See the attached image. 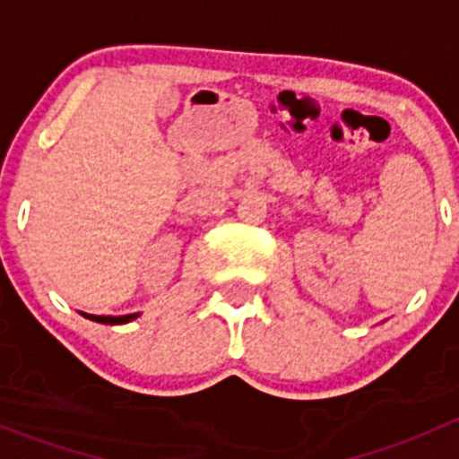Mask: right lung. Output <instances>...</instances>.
<instances>
[{"label": "right lung", "instance_id": "right-lung-1", "mask_svg": "<svg viewBox=\"0 0 459 459\" xmlns=\"http://www.w3.org/2000/svg\"><path fill=\"white\" fill-rule=\"evenodd\" d=\"M86 319H92V322L97 324H128L133 322V319L140 317V313H131V316H119V317H113V316H88V313H82Z\"/></svg>", "mask_w": 459, "mask_h": 459}]
</instances>
